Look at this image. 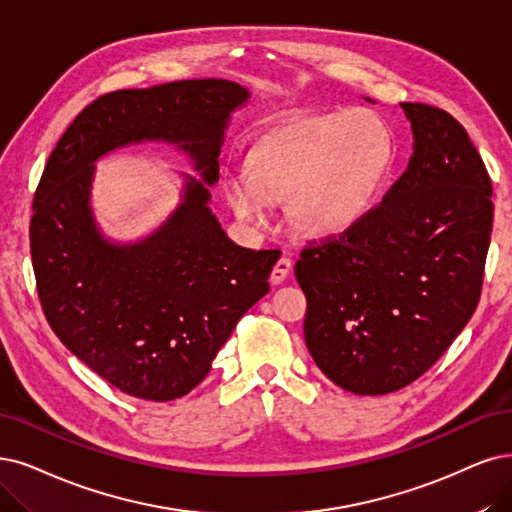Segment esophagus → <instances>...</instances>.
Masks as SVG:
<instances>
[{"label":"esophagus","mask_w":512,"mask_h":512,"mask_svg":"<svg viewBox=\"0 0 512 512\" xmlns=\"http://www.w3.org/2000/svg\"><path fill=\"white\" fill-rule=\"evenodd\" d=\"M289 272H291V259H287V257L278 259L276 266L272 268L270 282H272V285H280V282L289 276Z\"/></svg>","instance_id":"34e87169"}]
</instances>
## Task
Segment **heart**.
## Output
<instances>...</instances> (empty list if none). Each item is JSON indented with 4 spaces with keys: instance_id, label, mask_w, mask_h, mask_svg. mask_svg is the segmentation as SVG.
I'll return each mask as SVG.
<instances>
[{
    "instance_id": "heart-1",
    "label": "heart",
    "mask_w": 512,
    "mask_h": 512,
    "mask_svg": "<svg viewBox=\"0 0 512 512\" xmlns=\"http://www.w3.org/2000/svg\"><path fill=\"white\" fill-rule=\"evenodd\" d=\"M390 124L371 109L318 113L255 147L249 170H232L225 198L242 221L263 227L272 204L291 200L301 232L329 238L361 221L394 162Z\"/></svg>"
}]
</instances>
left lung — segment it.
<instances>
[{
	"label": "left lung",
	"mask_w": 512,
	"mask_h": 512,
	"mask_svg": "<svg viewBox=\"0 0 512 512\" xmlns=\"http://www.w3.org/2000/svg\"><path fill=\"white\" fill-rule=\"evenodd\" d=\"M401 107L413 132L405 173L380 206L295 263L306 346L354 394L401 390L439 361L479 304L494 221L464 126L439 107Z\"/></svg>",
	"instance_id": "1"
}]
</instances>
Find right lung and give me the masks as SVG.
Returning a JSON list of instances; mask_svg holds the SVG:
<instances>
[{
	"mask_svg": "<svg viewBox=\"0 0 512 512\" xmlns=\"http://www.w3.org/2000/svg\"><path fill=\"white\" fill-rule=\"evenodd\" d=\"M251 92L183 80L103 94L65 130L33 198L31 259L56 337L111 386L145 401L194 390L240 316L270 291L278 251L242 249L213 215L211 187L232 113ZM168 142L201 175L135 243L107 239L91 213L93 166L111 150Z\"/></svg>",
	"mask_w": 512,
	"mask_h": 512,
	"instance_id": "1",
	"label": "right lung"
}]
</instances>
